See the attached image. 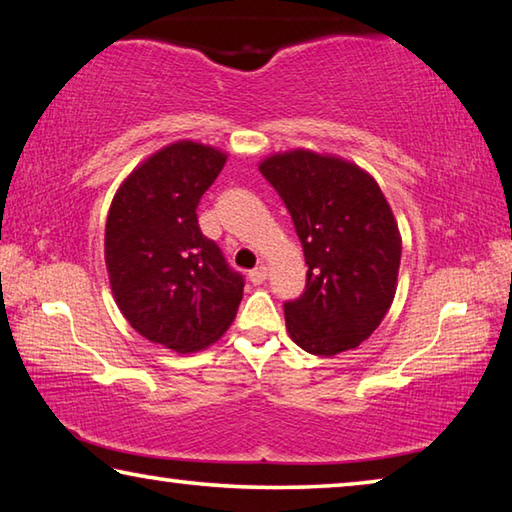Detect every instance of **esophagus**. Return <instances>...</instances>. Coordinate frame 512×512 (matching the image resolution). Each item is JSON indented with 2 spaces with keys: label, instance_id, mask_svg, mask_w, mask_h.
<instances>
[{
  "label": "esophagus",
  "instance_id": "1",
  "mask_svg": "<svg viewBox=\"0 0 512 512\" xmlns=\"http://www.w3.org/2000/svg\"><path fill=\"white\" fill-rule=\"evenodd\" d=\"M248 275H250V282H253V284H262L266 280L268 271H266V266H259V268H253V271H250Z\"/></svg>",
  "mask_w": 512,
  "mask_h": 512
}]
</instances>
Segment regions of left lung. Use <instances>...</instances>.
I'll list each match as a JSON object with an SVG mask.
<instances>
[{"mask_svg": "<svg viewBox=\"0 0 512 512\" xmlns=\"http://www.w3.org/2000/svg\"><path fill=\"white\" fill-rule=\"evenodd\" d=\"M259 171L291 212L307 262V287L284 305L291 341L334 357L375 332L393 305L402 235L377 180L332 153L266 155Z\"/></svg>", "mask_w": 512, "mask_h": 512, "instance_id": "obj_1", "label": "left lung"}]
</instances>
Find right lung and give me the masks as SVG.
Masks as SVG:
<instances>
[{
	"instance_id": "1",
	"label": "right lung",
	"mask_w": 512,
	"mask_h": 512,
	"mask_svg": "<svg viewBox=\"0 0 512 512\" xmlns=\"http://www.w3.org/2000/svg\"><path fill=\"white\" fill-rule=\"evenodd\" d=\"M225 160L210 144L171 142L128 173L108 210L103 255L117 307L144 339L180 354L219 341L244 296L196 216Z\"/></svg>"
}]
</instances>
